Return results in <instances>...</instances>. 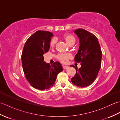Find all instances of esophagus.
Masks as SVG:
<instances>
[{
    "mask_svg": "<svg viewBox=\"0 0 120 120\" xmlns=\"http://www.w3.org/2000/svg\"><path fill=\"white\" fill-rule=\"evenodd\" d=\"M63 69H64V70H66V69H67V68H68V66L63 65Z\"/></svg>",
    "mask_w": 120,
    "mask_h": 120,
    "instance_id": "obj_1",
    "label": "esophagus"
}]
</instances>
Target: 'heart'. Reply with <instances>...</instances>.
<instances>
[{
  "instance_id": "obj_1",
  "label": "heart",
  "mask_w": 120,
  "mask_h": 120,
  "mask_svg": "<svg viewBox=\"0 0 120 120\" xmlns=\"http://www.w3.org/2000/svg\"><path fill=\"white\" fill-rule=\"evenodd\" d=\"M64 39L68 45L70 43L75 42V39L73 35L71 34H66L64 35ZM57 42V39L56 38H53L50 41V47H53L55 45ZM72 58V55L69 53H61L58 54L57 56V58L61 62L63 63H66L68 61L69 58Z\"/></svg>"
}]
</instances>
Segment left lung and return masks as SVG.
<instances>
[{"label":"left lung","instance_id":"1","mask_svg":"<svg viewBox=\"0 0 120 120\" xmlns=\"http://www.w3.org/2000/svg\"><path fill=\"white\" fill-rule=\"evenodd\" d=\"M74 33L80 42L74 60L76 62L81 63V68H75L76 74L71 81L79 87H86L91 85L98 76L101 67L102 52L95 35L83 29H76ZM71 66L75 67L73 65Z\"/></svg>","mask_w":120,"mask_h":120}]
</instances>
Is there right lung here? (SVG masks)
I'll return each instance as SVG.
<instances>
[{
	"label": "right lung",
	"instance_id": "right-lung-1",
	"mask_svg": "<svg viewBox=\"0 0 120 120\" xmlns=\"http://www.w3.org/2000/svg\"><path fill=\"white\" fill-rule=\"evenodd\" d=\"M52 32L39 30L26 42L22 54V63L27 80L33 87L45 90L55 84L59 73L63 70L59 62L52 65L44 61V53L50 48Z\"/></svg>",
	"mask_w": 120,
	"mask_h": 120
}]
</instances>
